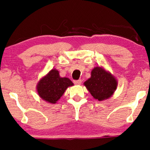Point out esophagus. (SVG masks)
I'll return each mask as SVG.
<instances>
[{"label":"esophagus","mask_w":150,"mask_h":150,"mask_svg":"<svg viewBox=\"0 0 150 150\" xmlns=\"http://www.w3.org/2000/svg\"><path fill=\"white\" fill-rule=\"evenodd\" d=\"M81 82H82V81H81V79H79V80H77V81H74V83L76 85H81Z\"/></svg>","instance_id":"34e87169"}]
</instances>
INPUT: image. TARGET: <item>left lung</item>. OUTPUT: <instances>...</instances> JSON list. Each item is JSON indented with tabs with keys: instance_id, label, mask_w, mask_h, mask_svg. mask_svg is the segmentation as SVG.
<instances>
[{
	"instance_id": "obj_1",
	"label": "left lung",
	"mask_w": 150,
	"mask_h": 150,
	"mask_svg": "<svg viewBox=\"0 0 150 150\" xmlns=\"http://www.w3.org/2000/svg\"><path fill=\"white\" fill-rule=\"evenodd\" d=\"M84 86L94 99L104 101L112 97L117 86V81L110 72L101 67H95L91 76L84 82Z\"/></svg>"
}]
</instances>
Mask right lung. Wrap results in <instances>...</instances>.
I'll return each instance as SVG.
<instances>
[{
    "instance_id": "obj_1",
    "label": "right lung",
    "mask_w": 150,
    "mask_h": 150,
    "mask_svg": "<svg viewBox=\"0 0 150 150\" xmlns=\"http://www.w3.org/2000/svg\"><path fill=\"white\" fill-rule=\"evenodd\" d=\"M74 83L69 79L61 77L57 69H53L39 81L37 85L38 95L50 103H55L65 90Z\"/></svg>"
}]
</instances>
